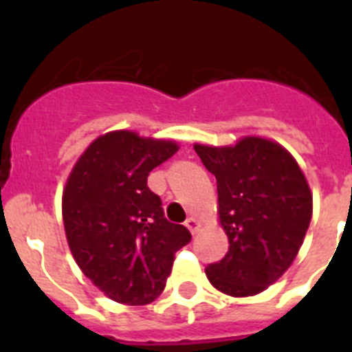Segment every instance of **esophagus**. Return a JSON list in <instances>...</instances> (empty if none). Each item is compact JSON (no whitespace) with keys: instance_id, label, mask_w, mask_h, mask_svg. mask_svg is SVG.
Listing matches in <instances>:
<instances>
[{"instance_id":"esophagus-1","label":"esophagus","mask_w":352,"mask_h":352,"mask_svg":"<svg viewBox=\"0 0 352 352\" xmlns=\"http://www.w3.org/2000/svg\"><path fill=\"white\" fill-rule=\"evenodd\" d=\"M185 226L188 227V231H190L192 234H195V232H197V229H199V222L194 219V217H190V219H186Z\"/></svg>"}]
</instances>
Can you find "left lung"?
Instances as JSON below:
<instances>
[{
	"mask_svg": "<svg viewBox=\"0 0 352 352\" xmlns=\"http://www.w3.org/2000/svg\"><path fill=\"white\" fill-rule=\"evenodd\" d=\"M217 178L220 223L229 238L208 280L229 296H252L276 282L300 250L312 219V194L296 160L276 142L245 138L236 146L195 144Z\"/></svg>",
	"mask_w": 352,
	"mask_h": 352,
	"instance_id": "8db88e82",
	"label": "left lung"
}]
</instances>
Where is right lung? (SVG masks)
<instances>
[{
    "label": "right lung",
    "mask_w": 352,
    "mask_h": 352,
    "mask_svg": "<svg viewBox=\"0 0 352 352\" xmlns=\"http://www.w3.org/2000/svg\"><path fill=\"white\" fill-rule=\"evenodd\" d=\"M178 151L170 141L129 130L89 144L63 192V223L72 256L111 300L148 305L160 296L174 254L192 239L170 223L148 176Z\"/></svg>",
    "instance_id": "obj_1"
}]
</instances>
